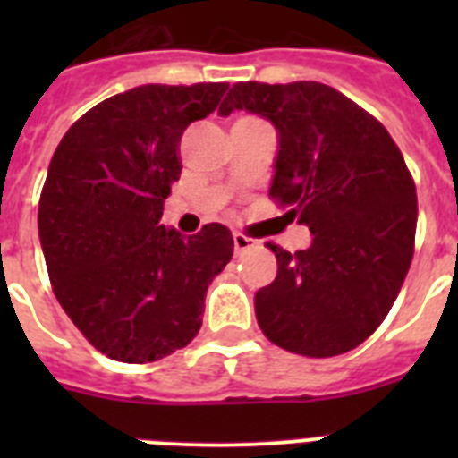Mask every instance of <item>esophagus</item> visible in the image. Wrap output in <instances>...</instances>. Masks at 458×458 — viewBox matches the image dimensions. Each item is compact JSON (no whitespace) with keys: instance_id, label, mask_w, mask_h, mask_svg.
Listing matches in <instances>:
<instances>
[{"instance_id":"34e87169","label":"esophagus","mask_w":458,"mask_h":458,"mask_svg":"<svg viewBox=\"0 0 458 458\" xmlns=\"http://www.w3.org/2000/svg\"><path fill=\"white\" fill-rule=\"evenodd\" d=\"M254 248V241L248 236H242V233H233V250H236V254H242L248 252V250Z\"/></svg>"}]
</instances>
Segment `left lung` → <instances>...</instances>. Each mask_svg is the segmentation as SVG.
Instances as JSON below:
<instances>
[{
	"instance_id": "8db88e82",
	"label": "left lung",
	"mask_w": 458,
	"mask_h": 458,
	"mask_svg": "<svg viewBox=\"0 0 458 458\" xmlns=\"http://www.w3.org/2000/svg\"><path fill=\"white\" fill-rule=\"evenodd\" d=\"M233 109L277 131L270 197L311 232L295 254L268 245L277 277L254 295L259 327L291 353L333 358L387 317L411 268L418 194L390 132L321 82L233 84Z\"/></svg>"
}]
</instances>
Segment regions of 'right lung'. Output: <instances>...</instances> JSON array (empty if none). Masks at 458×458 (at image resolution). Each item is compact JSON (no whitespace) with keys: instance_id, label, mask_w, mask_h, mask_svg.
Segmentation results:
<instances>
[{"instance_id":"right-lung-1","label":"right lung","mask_w":458,"mask_h":458,"mask_svg":"<svg viewBox=\"0 0 458 458\" xmlns=\"http://www.w3.org/2000/svg\"><path fill=\"white\" fill-rule=\"evenodd\" d=\"M229 84H141L91 107L59 141L38 236L56 301L107 358L156 362L199 333L206 289L233 254L226 226L160 225L179 144Z\"/></svg>"}]
</instances>
